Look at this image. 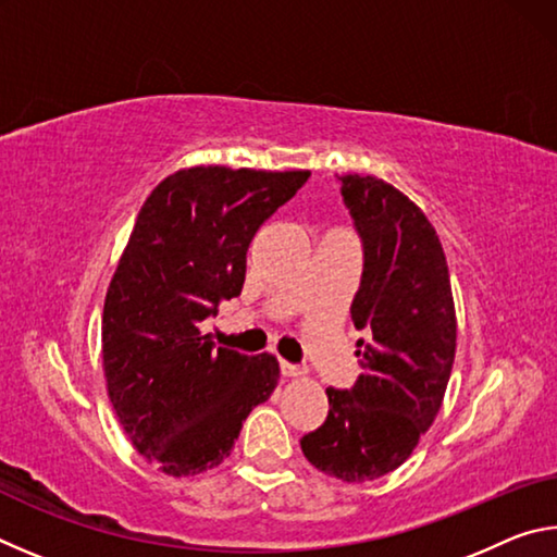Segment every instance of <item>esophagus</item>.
Wrapping results in <instances>:
<instances>
[{
  "label": "esophagus",
  "mask_w": 557,
  "mask_h": 557,
  "mask_svg": "<svg viewBox=\"0 0 557 557\" xmlns=\"http://www.w3.org/2000/svg\"><path fill=\"white\" fill-rule=\"evenodd\" d=\"M280 369H282V373L289 375V379H301V375H307V369H305V366H299V363L280 361Z\"/></svg>",
  "instance_id": "obj_1"
}]
</instances>
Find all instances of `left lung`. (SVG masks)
I'll return each mask as SVG.
<instances>
[{
  "mask_svg": "<svg viewBox=\"0 0 557 557\" xmlns=\"http://www.w3.org/2000/svg\"><path fill=\"white\" fill-rule=\"evenodd\" d=\"M344 206L363 245L351 301L363 373L351 388H326L322 428L299 440L329 476L373 482L398 469L440 412L455 363L457 319L445 252L432 223L398 188L346 174Z\"/></svg>",
  "mask_w": 557,
  "mask_h": 557,
  "instance_id": "obj_1",
  "label": "left lung"
}]
</instances>
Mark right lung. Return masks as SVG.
<instances>
[{"mask_svg": "<svg viewBox=\"0 0 557 557\" xmlns=\"http://www.w3.org/2000/svg\"><path fill=\"white\" fill-rule=\"evenodd\" d=\"M307 178L191 166L166 176L137 215L108 287L102 366L120 425L169 476L219 467L275 391V356L215 348L201 322L240 295L250 240Z\"/></svg>", "mask_w": 557, "mask_h": 557, "instance_id": "obj_1", "label": "right lung"}]
</instances>
